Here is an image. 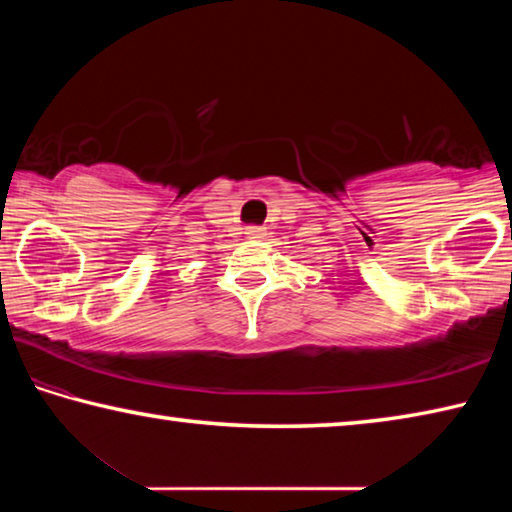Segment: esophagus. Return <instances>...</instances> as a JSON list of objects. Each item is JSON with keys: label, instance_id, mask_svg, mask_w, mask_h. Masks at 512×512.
I'll list each match as a JSON object with an SVG mask.
<instances>
[{"label": "esophagus", "instance_id": "34e87169", "mask_svg": "<svg viewBox=\"0 0 512 512\" xmlns=\"http://www.w3.org/2000/svg\"><path fill=\"white\" fill-rule=\"evenodd\" d=\"M246 235H248L250 239H262V237L266 235V228H262V225H248Z\"/></svg>", "mask_w": 512, "mask_h": 512}]
</instances>
